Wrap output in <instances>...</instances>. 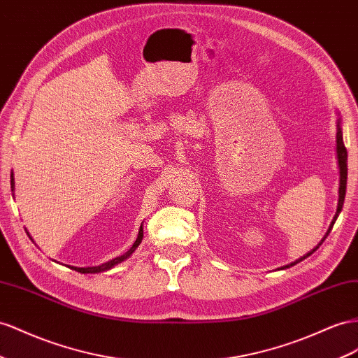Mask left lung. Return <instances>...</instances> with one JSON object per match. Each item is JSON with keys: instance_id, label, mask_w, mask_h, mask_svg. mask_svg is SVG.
Listing matches in <instances>:
<instances>
[{"instance_id": "8db88e82", "label": "left lung", "mask_w": 358, "mask_h": 358, "mask_svg": "<svg viewBox=\"0 0 358 358\" xmlns=\"http://www.w3.org/2000/svg\"><path fill=\"white\" fill-rule=\"evenodd\" d=\"M336 153H337V164H339V173H341V178H339V201H337V210H336V215H334V218H333V221H331V224H330V227H328V230H327V234H325V236L321 239V243L317 244L312 251H308V253L306 255V256H303V257H299L298 260H295V262H292L291 265H286V266H283V269H286V268H289V266H294L295 264H298V262H301V260H304L306 257H308L310 255H313L315 251L320 248V245L324 243L325 241V238L328 236V234H330L331 231V229H333V226H334V223H336V220H337V217H339V214H341V210H342V206H343V201H345V194H346V179H348V153H346V148H345V144H343V134H342V124H341V119H337V132H336Z\"/></svg>"}]
</instances>
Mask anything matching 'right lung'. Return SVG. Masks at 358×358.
Returning <instances> with one entry per match:
<instances>
[{"label":"right lung","mask_w":358,"mask_h":358,"mask_svg":"<svg viewBox=\"0 0 358 358\" xmlns=\"http://www.w3.org/2000/svg\"><path fill=\"white\" fill-rule=\"evenodd\" d=\"M10 183H12V191H13V189H15V178H13V171H12V176H10ZM141 239H143V224L140 226L138 236H137V239H135V243L132 244V247H131V248H129L124 255H122V256H119V257H115V259H113V260H108V262H105V264H102V265H99V266H89V268L71 266V268H72V269H75V271L81 273V274H94V273L107 271V269H110V268H113L114 265H117V264L123 262L124 259H128V257L134 253V251L137 250V247L141 244Z\"/></svg>","instance_id":"obj_1"}]
</instances>
